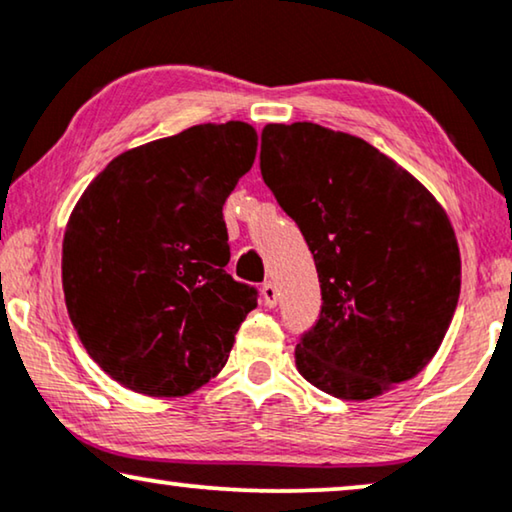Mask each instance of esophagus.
Here are the masks:
<instances>
[{
	"label": "esophagus",
	"mask_w": 512,
	"mask_h": 512,
	"mask_svg": "<svg viewBox=\"0 0 512 512\" xmlns=\"http://www.w3.org/2000/svg\"><path fill=\"white\" fill-rule=\"evenodd\" d=\"M261 296H263V305L265 307H275L277 305V286L272 282H265L263 289H261Z\"/></svg>",
	"instance_id": "esophagus-1"
}]
</instances>
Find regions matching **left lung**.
Returning a JSON list of instances; mask_svg holds the SVG:
<instances>
[{
  "label": "left lung",
  "mask_w": 512,
  "mask_h": 512,
  "mask_svg": "<svg viewBox=\"0 0 512 512\" xmlns=\"http://www.w3.org/2000/svg\"><path fill=\"white\" fill-rule=\"evenodd\" d=\"M261 174L319 275V317L296 347L300 375L352 401L412 380L459 303V247L443 207L375 146L317 123L265 125Z\"/></svg>",
  "instance_id": "8db88e82"
}]
</instances>
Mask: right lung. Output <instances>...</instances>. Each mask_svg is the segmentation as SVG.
I'll list each match as a JSON object with an SVG mask.
<instances>
[{"mask_svg": "<svg viewBox=\"0 0 512 512\" xmlns=\"http://www.w3.org/2000/svg\"><path fill=\"white\" fill-rule=\"evenodd\" d=\"M251 125H195L111 160L69 216L62 289L97 366L186 396L226 366L258 289L226 272L223 202L256 158Z\"/></svg>", "mask_w": 512, "mask_h": 512, "instance_id": "right-lung-1", "label": "right lung"}]
</instances>
